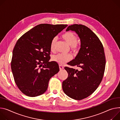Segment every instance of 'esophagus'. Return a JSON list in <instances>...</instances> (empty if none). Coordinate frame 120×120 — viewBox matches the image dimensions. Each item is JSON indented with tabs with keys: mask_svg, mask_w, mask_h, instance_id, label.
<instances>
[{
	"mask_svg": "<svg viewBox=\"0 0 120 120\" xmlns=\"http://www.w3.org/2000/svg\"><path fill=\"white\" fill-rule=\"evenodd\" d=\"M64 67L63 66H61V65H60L59 66V68H60V70H62V69H64Z\"/></svg>",
	"mask_w": 120,
	"mask_h": 120,
	"instance_id": "34e87169",
	"label": "esophagus"
}]
</instances>
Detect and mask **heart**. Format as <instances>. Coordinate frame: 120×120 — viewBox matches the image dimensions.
I'll list each match as a JSON object with an SVG mask.
<instances>
[{"mask_svg":"<svg viewBox=\"0 0 120 120\" xmlns=\"http://www.w3.org/2000/svg\"><path fill=\"white\" fill-rule=\"evenodd\" d=\"M63 38L69 45L71 46V49L74 51H77L79 49V46L77 44L78 40V37L74 32H67L62 35ZM57 41L56 38H54L51 41L50 44V50L53 52L55 49V45ZM72 59V56L69 54L59 53L53 56L52 59L60 65H63Z\"/></svg>","mask_w":120,"mask_h":120,"instance_id":"obj_1","label":"heart"}]
</instances>
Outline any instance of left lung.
<instances>
[{"label": "left lung", "instance_id": "8db88e82", "mask_svg": "<svg viewBox=\"0 0 120 120\" xmlns=\"http://www.w3.org/2000/svg\"><path fill=\"white\" fill-rule=\"evenodd\" d=\"M75 32L80 40V48L75 58L68 64L80 70L68 67V78L62 83L67 96L81 100L92 94L100 84L104 73L106 60L104 48L99 38L88 27L81 24L69 26L66 31Z\"/></svg>", "mask_w": 120, "mask_h": 120}]
</instances>
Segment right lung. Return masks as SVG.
Segmentation results:
<instances>
[{"instance_id":"right-lung-1","label":"right lung","mask_w":120,"mask_h":120,"mask_svg":"<svg viewBox=\"0 0 120 120\" xmlns=\"http://www.w3.org/2000/svg\"><path fill=\"white\" fill-rule=\"evenodd\" d=\"M68 25L41 24L26 32L17 41L11 68L19 90L36 97L47 90L50 79L59 71L58 64L49 62L52 40Z\"/></svg>"}]
</instances>
